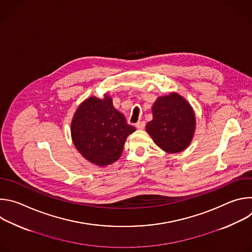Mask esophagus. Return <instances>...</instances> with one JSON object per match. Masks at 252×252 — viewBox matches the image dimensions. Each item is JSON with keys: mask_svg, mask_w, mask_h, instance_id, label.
<instances>
[{"mask_svg": "<svg viewBox=\"0 0 252 252\" xmlns=\"http://www.w3.org/2000/svg\"><path fill=\"white\" fill-rule=\"evenodd\" d=\"M135 126L138 129H143V128H145V126H146V123L145 122H138V123L135 124Z\"/></svg>", "mask_w": 252, "mask_h": 252, "instance_id": "34e87169", "label": "esophagus"}]
</instances>
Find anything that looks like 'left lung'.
<instances>
[{"instance_id": "obj_1", "label": "left lung", "mask_w": 252, "mask_h": 252, "mask_svg": "<svg viewBox=\"0 0 252 252\" xmlns=\"http://www.w3.org/2000/svg\"><path fill=\"white\" fill-rule=\"evenodd\" d=\"M153 121L146 129L156 145L166 153L185 151L195 130V115L189 101L176 93L159 96L153 105Z\"/></svg>"}]
</instances>
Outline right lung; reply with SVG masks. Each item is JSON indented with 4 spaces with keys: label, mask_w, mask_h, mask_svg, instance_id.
<instances>
[{
    "label": "right lung",
    "mask_w": 252,
    "mask_h": 252,
    "mask_svg": "<svg viewBox=\"0 0 252 252\" xmlns=\"http://www.w3.org/2000/svg\"><path fill=\"white\" fill-rule=\"evenodd\" d=\"M135 128L127 125L122 113L113 105L111 96H91L77 109L70 125L73 142L90 162L105 166L117 161L126 137Z\"/></svg>",
    "instance_id": "obj_1"
}]
</instances>
